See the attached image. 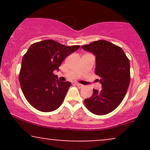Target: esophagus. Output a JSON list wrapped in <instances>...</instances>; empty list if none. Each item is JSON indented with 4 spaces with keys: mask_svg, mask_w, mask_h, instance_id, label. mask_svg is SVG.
<instances>
[{
    "mask_svg": "<svg viewBox=\"0 0 150 150\" xmlns=\"http://www.w3.org/2000/svg\"><path fill=\"white\" fill-rule=\"evenodd\" d=\"M76 85L79 87V88H82V87H84V85L80 83H76Z\"/></svg>",
    "mask_w": 150,
    "mask_h": 150,
    "instance_id": "34e87169",
    "label": "esophagus"
}]
</instances>
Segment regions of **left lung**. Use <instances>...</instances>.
Returning a JSON list of instances; mask_svg holds the SVG:
<instances>
[{"mask_svg":"<svg viewBox=\"0 0 150 150\" xmlns=\"http://www.w3.org/2000/svg\"><path fill=\"white\" fill-rule=\"evenodd\" d=\"M82 48L96 56L95 73L102 85L100 91L94 89L92 97L85 99V104L94 114H108L119 106L128 91L130 61L121 48L106 40L93 42Z\"/></svg>","mask_w":150,"mask_h":150,"instance_id":"obj_1","label":"left lung"}]
</instances>
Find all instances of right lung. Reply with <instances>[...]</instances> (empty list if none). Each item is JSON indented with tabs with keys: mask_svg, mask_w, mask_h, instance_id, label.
<instances>
[{
	"mask_svg": "<svg viewBox=\"0 0 150 150\" xmlns=\"http://www.w3.org/2000/svg\"><path fill=\"white\" fill-rule=\"evenodd\" d=\"M80 48L67 46L52 39L32 44L22 60L19 80L27 101L42 112L57 109L64 101L71 85L70 82H59L55 70H59L62 62Z\"/></svg>",
	"mask_w": 150,
	"mask_h": 150,
	"instance_id": "1",
	"label": "right lung"
}]
</instances>
